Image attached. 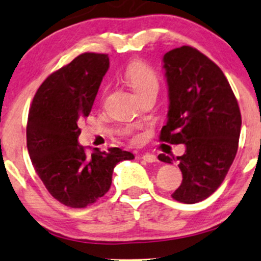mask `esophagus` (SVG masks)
Listing matches in <instances>:
<instances>
[{
  "mask_svg": "<svg viewBox=\"0 0 261 261\" xmlns=\"http://www.w3.org/2000/svg\"><path fill=\"white\" fill-rule=\"evenodd\" d=\"M142 159H143L144 161L149 162V164H152V162L158 161V158H156V156L152 155V154H144V155L142 156Z\"/></svg>",
  "mask_w": 261,
  "mask_h": 261,
  "instance_id": "34e87169",
  "label": "esophagus"
}]
</instances>
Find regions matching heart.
<instances>
[{"label":"heart","instance_id":"1","mask_svg":"<svg viewBox=\"0 0 261 261\" xmlns=\"http://www.w3.org/2000/svg\"><path fill=\"white\" fill-rule=\"evenodd\" d=\"M124 78L136 95L159 88V79L156 73L151 67L142 61H133L125 69Z\"/></svg>","mask_w":261,"mask_h":261}]
</instances>
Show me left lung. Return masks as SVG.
Instances as JSON below:
<instances>
[{"label": "left lung", "instance_id": "1", "mask_svg": "<svg viewBox=\"0 0 261 261\" xmlns=\"http://www.w3.org/2000/svg\"><path fill=\"white\" fill-rule=\"evenodd\" d=\"M162 62L168 112L160 139L186 145L185 154L177 156L183 179L172 198L195 204L221 186L234 160L241 111L222 70L201 52L182 46L165 54ZM159 160L172 162L165 154Z\"/></svg>", "mask_w": 261, "mask_h": 261}]
</instances>
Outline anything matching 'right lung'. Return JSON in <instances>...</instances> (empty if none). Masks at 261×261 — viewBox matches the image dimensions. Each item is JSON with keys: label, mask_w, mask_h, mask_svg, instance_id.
Wrapping results in <instances>:
<instances>
[{"label": "right lung", "mask_w": 261, "mask_h": 261, "mask_svg": "<svg viewBox=\"0 0 261 261\" xmlns=\"http://www.w3.org/2000/svg\"><path fill=\"white\" fill-rule=\"evenodd\" d=\"M110 67L107 55H79L40 85L29 110L27 146L48 193L69 207H85L109 192L113 168L134 155L119 148L87 155L78 122L88 117Z\"/></svg>", "instance_id": "right-lung-1"}]
</instances>
